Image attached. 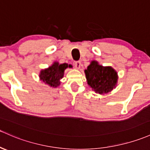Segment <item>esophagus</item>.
Instances as JSON below:
<instances>
[{"instance_id":"1","label":"esophagus","mask_w":150,"mask_h":150,"mask_svg":"<svg viewBox=\"0 0 150 150\" xmlns=\"http://www.w3.org/2000/svg\"><path fill=\"white\" fill-rule=\"evenodd\" d=\"M81 62H76L74 63L75 68L77 69H79L80 68H81Z\"/></svg>"}]
</instances>
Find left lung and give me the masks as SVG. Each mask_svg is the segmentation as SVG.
<instances>
[{
	"instance_id": "1",
	"label": "left lung",
	"mask_w": 150,
	"mask_h": 150,
	"mask_svg": "<svg viewBox=\"0 0 150 150\" xmlns=\"http://www.w3.org/2000/svg\"><path fill=\"white\" fill-rule=\"evenodd\" d=\"M87 83L95 93L105 94L116 88L118 74L112 67H104L93 60L84 70Z\"/></svg>"
}]
</instances>
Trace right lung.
Instances as JSON below:
<instances>
[{"label": "right lung", "mask_w": 150, "mask_h": 150, "mask_svg": "<svg viewBox=\"0 0 150 150\" xmlns=\"http://www.w3.org/2000/svg\"><path fill=\"white\" fill-rule=\"evenodd\" d=\"M72 67V65L67 63L59 64L58 62H54L47 69L41 70L39 79L43 83L49 85L50 87L57 88L60 86L61 79L64 77L65 69Z\"/></svg>", "instance_id": "1"}]
</instances>
